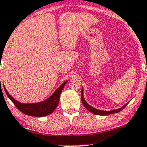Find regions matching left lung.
<instances>
[{
  "mask_svg": "<svg viewBox=\"0 0 147 147\" xmlns=\"http://www.w3.org/2000/svg\"><path fill=\"white\" fill-rule=\"evenodd\" d=\"M84 89L82 88V92H81V99H82V102L83 103L84 106H85L86 109H87L88 111H89L90 112L92 113L95 114V115H111V114H114V113H117L118 112H120L121 111L123 110L124 108L127 106V104H129V102L126 103L125 105H124L122 107L119 108L118 109H115V110H112V111H102V110H98V109H96L95 108H93L92 106H91L90 105H89L88 103L86 102L85 99H84Z\"/></svg>",
  "mask_w": 147,
  "mask_h": 147,
  "instance_id": "8db88e82",
  "label": "left lung"
}]
</instances>
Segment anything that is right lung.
<instances>
[{"mask_svg": "<svg viewBox=\"0 0 147 147\" xmlns=\"http://www.w3.org/2000/svg\"><path fill=\"white\" fill-rule=\"evenodd\" d=\"M67 82H68V80L65 81L64 83L62 84L48 99L43 101V102L38 103L24 104V103L18 102L17 100L13 98L9 95V92L6 90L5 86L4 89L7 97H9L11 102L14 103V105L16 106V108L20 111H21L22 113H23L25 115H28L40 117H44V116L51 114L56 109L59 104V102L61 92H62V90L63 89V87L65 86V84Z\"/></svg>", "mask_w": 147, "mask_h": 147, "instance_id": "1", "label": "right lung"}]
</instances>
